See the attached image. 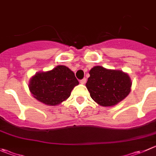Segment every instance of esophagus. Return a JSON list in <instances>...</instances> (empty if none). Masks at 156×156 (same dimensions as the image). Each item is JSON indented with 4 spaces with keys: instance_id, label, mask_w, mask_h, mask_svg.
Instances as JSON below:
<instances>
[{
    "instance_id": "34e87169",
    "label": "esophagus",
    "mask_w": 156,
    "mask_h": 156,
    "mask_svg": "<svg viewBox=\"0 0 156 156\" xmlns=\"http://www.w3.org/2000/svg\"><path fill=\"white\" fill-rule=\"evenodd\" d=\"M80 83H81V84H85V83H86V78H83V79L80 80Z\"/></svg>"
}]
</instances>
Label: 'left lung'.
<instances>
[{"mask_svg":"<svg viewBox=\"0 0 156 156\" xmlns=\"http://www.w3.org/2000/svg\"><path fill=\"white\" fill-rule=\"evenodd\" d=\"M89 74L86 87L92 99L101 106L110 107L118 104L130 92V78L121 71L95 66Z\"/></svg>","mask_w":156,"mask_h":156,"instance_id":"8db88e82","label":"left lung"}]
</instances>
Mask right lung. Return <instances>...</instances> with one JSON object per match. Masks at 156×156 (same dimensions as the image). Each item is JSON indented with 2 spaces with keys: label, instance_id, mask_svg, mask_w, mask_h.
Listing matches in <instances>:
<instances>
[{
  "label": "right lung",
  "instance_id": "1",
  "mask_svg": "<svg viewBox=\"0 0 156 156\" xmlns=\"http://www.w3.org/2000/svg\"><path fill=\"white\" fill-rule=\"evenodd\" d=\"M79 84L69 68L58 66L52 70L37 73L30 80V90L36 100L47 105H57L70 97Z\"/></svg>",
  "mask_w": 156,
  "mask_h": 156
}]
</instances>
